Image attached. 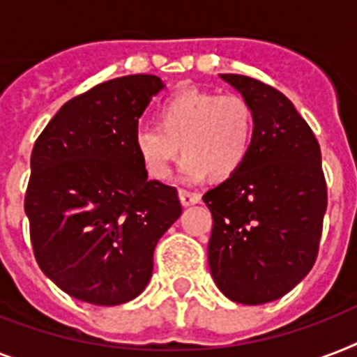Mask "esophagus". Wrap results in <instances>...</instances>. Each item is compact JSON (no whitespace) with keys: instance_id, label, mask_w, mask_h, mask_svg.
<instances>
[{"instance_id":"1","label":"esophagus","mask_w":357,"mask_h":357,"mask_svg":"<svg viewBox=\"0 0 357 357\" xmlns=\"http://www.w3.org/2000/svg\"><path fill=\"white\" fill-rule=\"evenodd\" d=\"M179 200H181V206L185 207L195 206V204L200 202V195H198V192H190V190L179 189Z\"/></svg>"}]
</instances>
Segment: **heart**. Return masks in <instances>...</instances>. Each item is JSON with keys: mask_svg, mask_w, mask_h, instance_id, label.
<instances>
[{"mask_svg": "<svg viewBox=\"0 0 357 357\" xmlns=\"http://www.w3.org/2000/svg\"><path fill=\"white\" fill-rule=\"evenodd\" d=\"M157 126L139 128L133 146L153 179H168L179 153L187 179H224L241 170L255 140V113L243 96L189 91L167 98L157 107Z\"/></svg>", "mask_w": 357, "mask_h": 357, "instance_id": "b5f03b06", "label": "heart"}]
</instances>
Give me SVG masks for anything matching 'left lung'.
Masks as SVG:
<instances>
[{
  "label": "left lung",
  "mask_w": 357,
  "mask_h": 357,
  "mask_svg": "<svg viewBox=\"0 0 357 357\" xmlns=\"http://www.w3.org/2000/svg\"><path fill=\"white\" fill-rule=\"evenodd\" d=\"M255 113L241 170L207 190V259L217 287L237 304L282 298L315 265L328 206L321 146L285 94L254 77L222 74Z\"/></svg>",
  "instance_id": "left-lung-1"
}]
</instances>
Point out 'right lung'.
I'll return each instance as SVG.
<instances>
[{
  "label": "right lung",
  "mask_w": 357,
  "mask_h": 357,
  "mask_svg": "<svg viewBox=\"0 0 357 357\" xmlns=\"http://www.w3.org/2000/svg\"><path fill=\"white\" fill-rule=\"evenodd\" d=\"M157 75H123L72 98L31 153L25 215L35 259L57 287L94 305L139 296L157 241L181 215L176 187L148 179L133 146Z\"/></svg>",
  "instance_id": "add662e5"
}]
</instances>
